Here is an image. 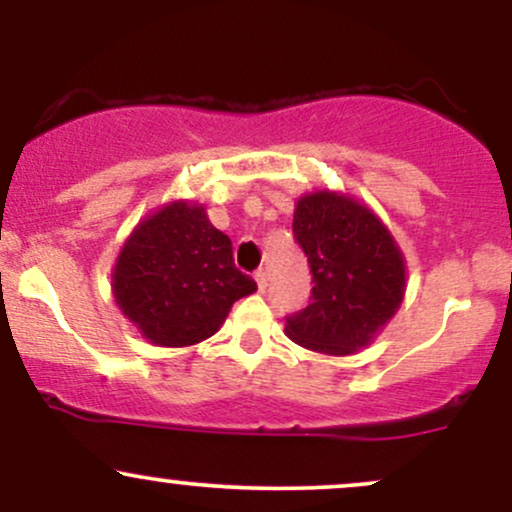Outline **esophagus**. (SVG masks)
<instances>
[{
    "mask_svg": "<svg viewBox=\"0 0 512 512\" xmlns=\"http://www.w3.org/2000/svg\"><path fill=\"white\" fill-rule=\"evenodd\" d=\"M255 281H257V289H260V291L264 293V289H267V281H269L267 272H264V269H257V272H255Z\"/></svg>",
    "mask_w": 512,
    "mask_h": 512,
    "instance_id": "esophagus-1",
    "label": "esophagus"
}]
</instances>
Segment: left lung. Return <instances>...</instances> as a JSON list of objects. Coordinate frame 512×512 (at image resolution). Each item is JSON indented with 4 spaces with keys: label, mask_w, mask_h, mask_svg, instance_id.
Masks as SVG:
<instances>
[{
    "label": "left lung",
    "mask_w": 512,
    "mask_h": 512,
    "mask_svg": "<svg viewBox=\"0 0 512 512\" xmlns=\"http://www.w3.org/2000/svg\"><path fill=\"white\" fill-rule=\"evenodd\" d=\"M293 236L313 291L301 313L286 317L289 339L330 356L366 349L404 298L407 267L392 233L366 204L320 190L298 199Z\"/></svg>",
    "instance_id": "1"
}]
</instances>
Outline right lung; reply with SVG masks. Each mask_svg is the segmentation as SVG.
I'll list each match as a JSON object with an SVG mask.
<instances>
[{
	"label": "right lung",
	"mask_w": 512,
	"mask_h": 512,
	"mask_svg": "<svg viewBox=\"0 0 512 512\" xmlns=\"http://www.w3.org/2000/svg\"><path fill=\"white\" fill-rule=\"evenodd\" d=\"M257 291L202 204L170 202L125 240L113 269L122 315L156 346H192L219 332L238 298Z\"/></svg>",
	"instance_id": "obj_1"
}]
</instances>
